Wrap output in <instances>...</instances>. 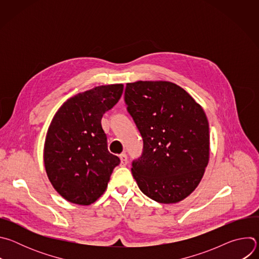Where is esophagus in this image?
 Wrapping results in <instances>:
<instances>
[{
	"instance_id": "obj_1",
	"label": "esophagus",
	"mask_w": 259,
	"mask_h": 259,
	"mask_svg": "<svg viewBox=\"0 0 259 259\" xmlns=\"http://www.w3.org/2000/svg\"><path fill=\"white\" fill-rule=\"evenodd\" d=\"M120 160H121V166H126L127 163H128V158H127V155L126 154H121L120 155Z\"/></svg>"
}]
</instances>
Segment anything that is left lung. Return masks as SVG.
<instances>
[{
	"label": "left lung",
	"instance_id": "8db88e82",
	"mask_svg": "<svg viewBox=\"0 0 259 259\" xmlns=\"http://www.w3.org/2000/svg\"><path fill=\"white\" fill-rule=\"evenodd\" d=\"M124 99L143 140L142 154L131 168L138 188L163 204L187 198L209 162L203 108L186 90L165 81L128 83Z\"/></svg>",
	"mask_w": 259,
	"mask_h": 259
}]
</instances>
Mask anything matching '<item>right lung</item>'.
<instances>
[{
  "instance_id": "1",
  "label": "right lung",
  "mask_w": 259,
  "mask_h": 259,
  "mask_svg": "<svg viewBox=\"0 0 259 259\" xmlns=\"http://www.w3.org/2000/svg\"><path fill=\"white\" fill-rule=\"evenodd\" d=\"M123 88V84L98 86L75 95L60 106L49 126L46 172L56 192L70 203H94L120 164L107 150L101 119L119 101Z\"/></svg>"
}]
</instances>
